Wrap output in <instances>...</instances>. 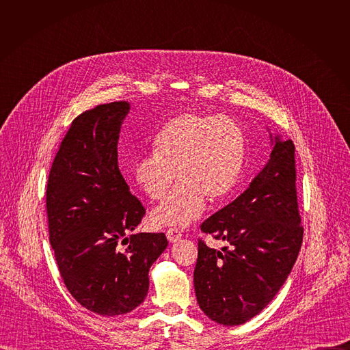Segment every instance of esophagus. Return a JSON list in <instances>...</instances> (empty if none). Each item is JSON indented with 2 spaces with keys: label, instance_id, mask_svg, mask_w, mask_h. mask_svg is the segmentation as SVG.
I'll use <instances>...</instances> for the list:
<instances>
[{
  "label": "esophagus",
  "instance_id": "34e87169",
  "mask_svg": "<svg viewBox=\"0 0 350 350\" xmlns=\"http://www.w3.org/2000/svg\"><path fill=\"white\" fill-rule=\"evenodd\" d=\"M166 237H167L169 242H172V243H176V242H178V241L181 239L180 231H177V230H174V228H169V230L166 231Z\"/></svg>",
  "mask_w": 350,
  "mask_h": 350
}]
</instances>
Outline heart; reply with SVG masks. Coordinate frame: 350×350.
Instances as JSON below:
<instances>
[{
  "label": "heart",
  "mask_w": 350,
  "mask_h": 350,
  "mask_svg": "<svg viewBox=\"0 0 350 350\" xmlns=\"http://www.w3.org/2000/svg\"><path fill=\"white\" fill-rule=\"evenodd\" d=\"M245 139L241 127L226 116L184 113L158 133L154 154L135 159L131 167L137 187L161 201L174 178L177 188L151 213L159 227H185L202 216L206 198L220 202L241 173Z\"/></svg>",
  "instance_id": "obj_1"
}]
</instances>
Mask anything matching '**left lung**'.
<instances>
[{
    "instance_id": "left-lung-1",
    "label": "left lung",
    "mask_w": 350,
    "mask_h": 350,
    "mask_svg": "<svg viewBox=\"0 0 350 350\" xmlns=\"http://www.w3.org/2000/svg\"><path fill=\"white\" fill-rule=\"evenodd\" d=\"M270 142V159L249 187L201 226L228 245L217 251L199 241L193 271L199 308L223 325H239L259 314L301 251L295 145L271 133Z\"/></svg>"
}]
</instances>
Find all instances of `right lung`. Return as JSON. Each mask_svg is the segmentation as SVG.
<instances>
[{
	"mask_svg": "<svg viewBox=\"0 0 350 350\" xmlns=\"http://www.w3.org/2000/svg\"><path fill=\"white\" fill-rule=\"evenodd\" d=\"M127 101L77 116L46 184L49 243L76 301L99 316H120L148 293L149 269L167 246L163 232H134L145 209L118 166Z\"/></svg>",
	"mask_w": 350,
	"mask_h": 350,
	"instance_id": "add662e5",
	"label": "right lung"
}]
</instances>
